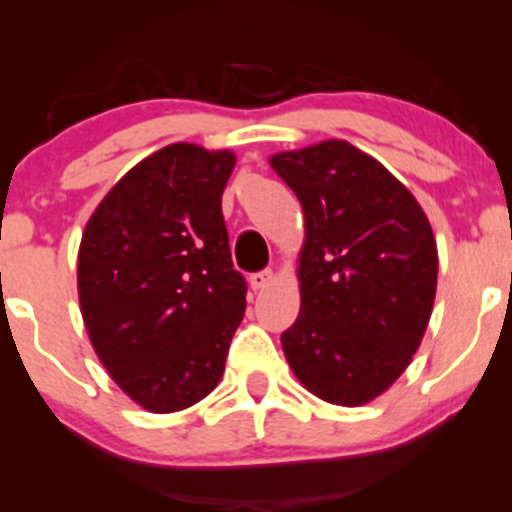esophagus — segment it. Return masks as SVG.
<instances>
[{"instance_id":"34e87169","label":"esophagus","mask_w":512,"mask_h":512,"mask_svg":"<svg viewBox=\"0 0 512 512\" xmlns=\"http://www.w3.org/2000/svg\"><path fill=\"white\" fill-rule=\"evenodd\" d=\"M272 279H274L272 269H262V272L250 274V286H252V289H255V291H264L269 284H272Z\"/></svg>"}]
</instances>
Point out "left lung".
Here are the masks:
<instances>
[{
    "instance_id": "obj_1",
    "label": "left lung",
    "mask_w": 512,
    "mask_h": 512,
    "mask_svg": "<svg viewBox=\"0 0 512 512\" xmlns=\"http://www.w3.org/2000/svg\"><path fill=\"white\" fill-rule=\"evenodd\" d=\"M272 168L305 214L286 361L325 402L366 404L404 373L426 332L438 279L431 223L390 170L339 139L276 154Z\"/></svg>"
}]
</instances>
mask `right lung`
Listing matches in <instances>:
<instances>
[{
	"label": "right lung",
	"instance_id": "obj_1",
	"mask_svg": "<svg viewBox=\"0 0 512 512\" xmlns=\"http://www.w3.org/2000/svg\"><path fill=\"white\" fill-rule=\"evenodd\" d=\"M236 156L170 144L105 195L79 250V301L110 378L156 414L219 385L245 313L221 195Z\"/></svg>",
	"mask_w": 512,
	"mask_h": 512
}]
</instances>
